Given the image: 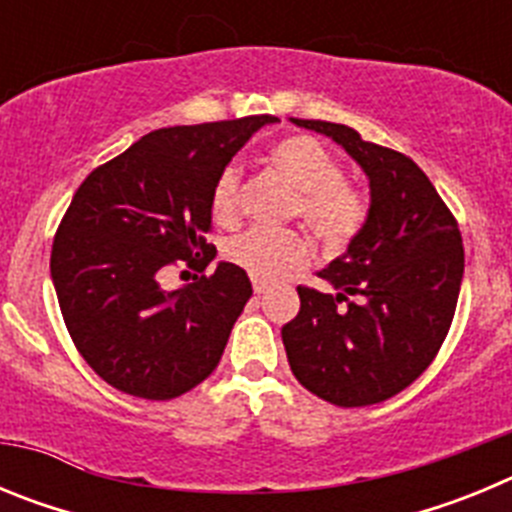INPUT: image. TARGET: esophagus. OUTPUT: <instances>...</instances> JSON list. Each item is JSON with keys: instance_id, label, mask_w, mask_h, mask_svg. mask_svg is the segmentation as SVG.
<instances>
[{"instance_id": "esophagus-1", "label": "esophagus", "mask_w": 512, "mask_h": 512, "mask_svg": "<svg viewBox=\"0 0 512 512\" xmlns=\"http://www.w3.org/2000/svg\"><path fill=\"white\" fill-rule=\"evenodd\" d=\"M266 287H269V284H266L264 279H253V292H256V295H261Z\"/></svg>"}]
</instances>
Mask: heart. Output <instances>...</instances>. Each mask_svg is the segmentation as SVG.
Masks as SVG:
<instances>
[{
  "instance_id": "b5f03b06",
  "label": "heart",
  "mask_w": 512,
  "mask_h": 512,
  "mask_svg": "<svg viewBox=\"0 0 512 512\" xmlns=\"http://www.w3.org/2000/svg\"><path fill=\"white\" fill-rule=\"evenodd\" d=\"M269 161L295 200L289 217H300L320 246L341 253L369 220V200L359 187L343 179V164L312 135H287L269 151ZM241 166H225L215 179L210 210L217 223H235L241 217ZM225 259L241 266L253 279L284 277L310 261V241L300 230L251 228L225 243Z\"/></svg>"
}]
</instances>
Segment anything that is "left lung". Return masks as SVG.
I'll list each match as a JSON object with an SVG mask.
<instances>
[{"label":"left lung","instance_id":"8db88e82","mask_svg":"<svg viewBox=\"0 0 512 512\" xmlns=\"http://www.w3.org/2000/svg\"><path fill=\"white\" fill-rule=\"evenodd\" d=\"M292 122L356 158L372 207L348 251L318 274L333 292L297 287L300 312L282 328L289 366L330 405H377L410 387L446 341L464 277L459 223L405 153L338 122Z\"/></svg>","mask_w":512,"mask_h":512}]
</instances>
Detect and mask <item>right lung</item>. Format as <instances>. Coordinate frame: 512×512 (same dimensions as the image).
Segmentation results:
<instances>
[{"instance_id":"add662e5","label":"right lung","mask_w":512,"mask_h":512,"mask_svg":"<svg viewBox=\"0 0 512 512\" xmlns=\"http://www.w3.org/2000/svg\"><path fill=\"white\" fill-rule=\"evenodd\" d=\"M269 122L277 117L153 130L76 189L53 238L51 277L71 341L115 390L174 400L220 364L253 292L246 271L220 261L174 292L161 279L171 266L215 259V179Z\"/></svg>"}]
</instances>
